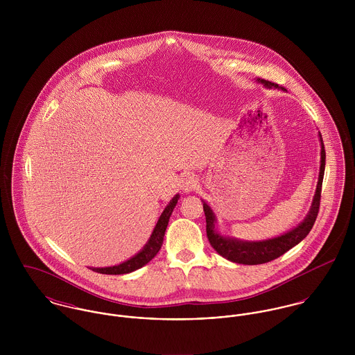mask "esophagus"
Here are the masks:
<instances>
[{"label": "esophagus", "mask_w": 355, "mask_h": 355, "mask_svg": "<svg viewBox=\"0 0 355 355\" xmlns=\"http://www.w3.org/2000/svg\"><path fill=\"white\" fill-rule=\"evenodd\" d=\"M197 187H198V179H197L194 175H187V176L182 180V184H180V189H182L184 193H191V191H194Z\"/></svg>", "instance_id": "1"}]
</instances>
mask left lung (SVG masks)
I'll return each instance as SVG.
<instances>
[{
    "instance_id": "obj_1",
    "label": "left lung",
    "mask_w": 355,
    "mask_h": 355,
    "mask_svg": "<svg viewBox=\"0 0 355 355\" xmlns=\"http://www.w3.org/2000/svg\"><path fill=\"white\" fill-rule=\"evenodd\" d=\"M261 85H263L266 89H277L282 92H286L284 87H280L276 83H272L265 79H257ZM320 137V145H321V161H320V173H318V182L315 187V193L313 197V202L309 209V213L306 214L302 223H300L295 228L290 230L288 232L265 241H241L231 236H224L218 234L216 228V214L211 210V207L207 203L203 202V211L206 217V235L211 245V248L224 257L228 261L243 263V265H258L269 262L280 255L288 252L294 246H297L300 242H302L310 230L314 225V221L318 214L320 209V198H321V186L324 179V171H325V149L322 144L321 134Z\"/></svg>"
}]
</instances>
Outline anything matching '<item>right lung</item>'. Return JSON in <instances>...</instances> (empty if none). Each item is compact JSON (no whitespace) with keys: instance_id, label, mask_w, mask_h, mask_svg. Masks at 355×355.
Wrapping results in <instances>:
<instances>
[{"instance_id":"right-lung-1","label":"right lung","mask_w":355,"mask_h":355,"mask_svg":"<svg viewBox=\"0 0 355 355\" xmlns=\"http://www.w3.org/2000/svg\"><path fill=\"white\" fill-rule=\"evenodd\" d=\"M180 196L176 194L169 203L165 206L164 211L161 213L154 230H153L152 235L148 241V243L144 246V249L139 253L135 254L134 257H131L130 259L119 263V265H113V266H105V268H90L94 272L103 273V275H124V273H131L142 266H145L149 261H152L153 258L159 252L161 246H162V241H164V235L168 227V221L169 217L176 206V203L179 201Z\"/></svg>"}]
</instances>
